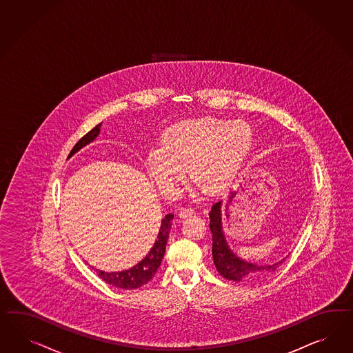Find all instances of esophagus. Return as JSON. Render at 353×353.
Returning a JSON list of instances; mask_svg holds the SVG:
<instances>
[{
	"instance_id": "1",
	"label": "esophagus",
	"mask_w": 353,
	"mask_h": 353,
	"mask_svg": "<svg viewBox=\"0 0 353 353\" xmlns=\"http://www.w3.org/2000/svg\"><path fill=\"white\" fill-rule=\"evenodd\" d=\"M193 212H194V209L191 208V206H181V209H179V215L183 216V218L190 216Z\"/></svg>"
}]
</instances>
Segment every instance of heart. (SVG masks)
<instances>
[{
  "instance_id": "1",
  "label": "heart",
  "mask_w": 353,
  "mask_h": 353,
  "mask_svg": "<svg viewBox=\"0 0 353 353\" xmlns=\"http://www.w3.org/2000/svg\"><path fill=\"white\" fill-rule=\"evenodd\" d=\"M250 141V130L240 122H181L166 131L162 147L150 153L148 172L165 193L179 190L187 168L205 191L219 192L236 175Z\"/></svg>"
}]
</instances>
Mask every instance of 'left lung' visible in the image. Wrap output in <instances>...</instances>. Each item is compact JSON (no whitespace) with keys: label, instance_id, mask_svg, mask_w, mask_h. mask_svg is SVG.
<instances>
[{"label":"left lung","instance_id":"8db88e82","mask_svg":"<svg viewBox=\"0 0 353 353\" xmlns=\"http://www.w3.org/2000/svg\"><path fill=\"white\" fill-rule=\"evenodd\" d=\"M221 206H222V202H215L212 206V210L209 212L210 230L212 233V258H214L216 271L221 273V276L224 279L237 282L261 280L268 273L276 271L277 267L282 264L285 259L272 265H255L252 263L241 261L231 252L223 234Z\"/></svg>","mask_w":353,"mask_h":353}]
</instances>
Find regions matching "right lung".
I'll return each instance as SVG.
<instances>
[{"label": "right lung", "instance_id": "right-lung-1", "mask_svg": "<svg viewBox=\"0 0 353 353\" xmlns=\"http://www.w3.org/2000/svg\"><path fill=\"white\" fill-rule=\"evenodd\" d=\"M101 123L97 125L94 129H91L88 134H85L80 141L74 144V147L72 148L71 153L68 157H71L73 153L79 151L83 145H86L88 143L94 141L98 134L101 132ZM174 218L172 214H168L161 222V228L159 232L157 240L154 242L151 252L147 254V256L138 263L137 265H134L130 270H125L121 272H104L99 270H94L97 274L101 277V280L107 283H110L114 288H120V289H137L141 288L143 285H145L147 282L151 281L152 277L156 274L165 254L166 249V243L169 239V232L172 230V221Z\"/></svg>", "mask_w": 353, "mask_h": 353}]
</instances>
